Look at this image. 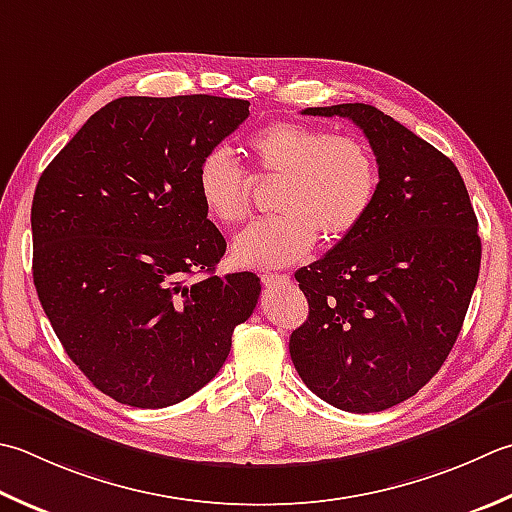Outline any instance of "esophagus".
<instances>
[{"label": "esophagus", "instance_id": "obj_1", "mask_svg": "<svg viewBox=\"0 0 512 512\" xmlns=\"http://www.w3.org/2000/svg\"><path fill=\"white\" fill-rule=\"evenodd\" d=\"M288 282H290L288 275H262V284L266 288H277V286L288 284Z\"/></svg>", "mask_w": 512, "mask_h": 512}]
</instances>
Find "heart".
Returning a JSON list of instances; mask_svg holds the SVG:
<instances>
[{
    "label": "heart",
    "mask_w": 512,
    "mask_h": 512,
    "mask_svg": "<svg viewBox=\"0 0 512 512\" xmlns=\"http://www.w3.org/2000/svg\"><path fill=\"white\" fill-rule=\"evenodd\" d=\"M259 175L282 177L266 217L235 239L233 255L250 268H284L324 242H342L364 224L379 193V166L362 139L324 128L273 122L248 137ZM195 188L208 217L233 226L250 213L246 170L226 146H213L195 170Z\"/></svg>",
    "instance_id": "b5f03b06"
}]
</instances>
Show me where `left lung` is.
I'll return each mask as SVG.
<instances>
[{
    "instance_id": "left-lung-1",
    "label": "left lung",
    "mask_w": 512,
    "mask_h": 512,
    "mask_svg": "<svg viewBox=\"0 0 512 512\" xmlns=\"http://www.w3.org/2000/svg\"><path fill=\"white\" fill-rule=\"evenodd\" d=\"M364 130L379 193L364 224L295 279L308 319L290 357L317 397L379 413L437 373L462 330L482 262L477 217L457 166L368 104L306 108Z\"/></svg>"
}]
</instances>
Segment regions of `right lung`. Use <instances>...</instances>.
<instances>
[{
	"label": "right lung",
	"instance_id": "1",
	"mask_svg": "<svg viewBox=\"0 0 512 512\" xmlns=\"http://www.w3.org/2000/svg\"><path fill=\"white\" fill-rule=\"evenodd\" d=\"M248 106L119 97L39 177L30 208L39 302L68 357L119 404L166 408L197 393L257 306V275H215L226 239L195 188L199 159Z\"/></svg>",
	"mask_w": 512,
	"mask_h": 512
}]
</instances>
